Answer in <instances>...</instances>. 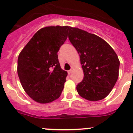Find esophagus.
I'll return each mask as SVG.
<instances>
[{
  "instance_id": "obj_1",
  "label": "esophagus",
  "mask_w": 133,
  "mask_h": 133,
  "mask_svg": "<svg viewBox=\"0 0 133 133\" xmlns=\"http://www.w3.org/2000/svg\"><path fill=\"white\" fill-rule=\"evenodd\" d=\"M72 71H73V69H72V68H71V69L70 70H69V71H68V74L70 75L71 73H72Z\"/></svg>"
}]
</instances>
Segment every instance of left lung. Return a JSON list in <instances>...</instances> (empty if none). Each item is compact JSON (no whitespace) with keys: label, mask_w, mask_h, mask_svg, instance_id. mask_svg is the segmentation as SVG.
<instances>
[{"label":"left lung","mask_w":133,"mask_h":133,"mask_svg":"<svg viewBox=\"0 0 133 133\" xmlns=\"http://www.w3.org/2000/svg\"><path fill=\"white\" fill-rule=\"evenodd\" d=\"M68 37L80 55L84 71V78L76 85L78 93L89 101L102 100L118 78L117 55L102 38L78 28L71 27Z\"/></svg>","instance_id":"1"}]
</instances>
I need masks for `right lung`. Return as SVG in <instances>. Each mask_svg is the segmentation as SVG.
I'll list each match as a JSON object with an SVG mask.
<instances>
[{
	"mask_svg": "<svg viewBox=\"0 0 133 133\" xmlns=\"http://www.w3.org/2000/svg\"><path fill=\"white\" fill-rule=\"evenodd\" d=\"M69 26L42 28L26 44L18 58L17 73L22 86L41 104L58 98L68 75L61 69L58 51L68 38Z\"/></svg>",
	"mask_w": 133,
	"mask_h": 133,
	"instance_id": "1",
	"label": "right lung"
}]
</instances>
